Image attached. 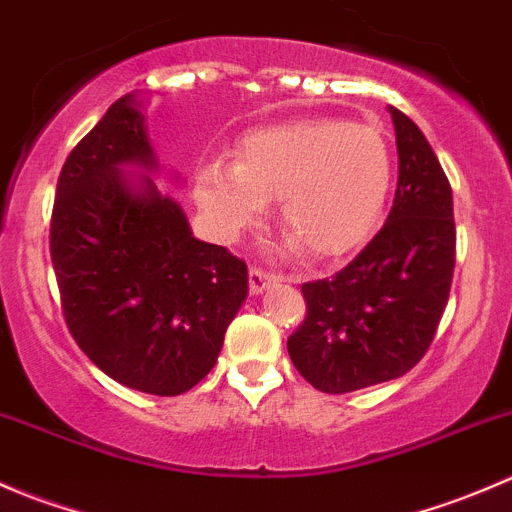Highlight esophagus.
I'll return each instance as SVG.
<instances>
[{
    "label": "esophagus",
    "mask_w": 512,
    "mask_h": 512,
    "mask_svg": "<svg viewBox=\"0 0 512 512\" xmlns=\"http://www.w3.org/2000/svg\"><path fill=\"white\" fill-rule=\"evenodd\" d=\"M272 282H277V277L272 275V272L260 270V267H250V294L252 297H257V294L265 292Z\"/></svg>",
    "instance_id": "1"
}]
</instances>
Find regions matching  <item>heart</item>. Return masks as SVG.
<instances>
[{
	"instance_id": "heart-1",
	"label": "heart",
	"mask_w": 512,
	"mask_h": 512,
	"mask_svg": "<svg viewBox=\"0 0 512 512\" xmlns=\"http://www.w3.org/2000/svg\"><path fill=\"white\" fill-rule=\"evenodd\" d=\"M394 178L389 146L371 126L307 118L255 128L235 163L195 175L193 198L225 242L260 225L280 198V223L314 260L342 257L371 235Z\"/></svg>"
}]
</instances>
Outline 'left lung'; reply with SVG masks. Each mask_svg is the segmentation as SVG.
Wrapping results in <instances>:
<instances>
[{"mask_svg":"<svg viewBox=\"0 0 512 512\" xmlns=\"http://www.w3.org/2000/svg\"><path fill=\"white\" fill-rule=\"evenodd\" d=\"M389 113L399 151L389 218L332 280L302 285L307 319L287 339L292 364L324 394H349L414 369L451 292V185L421 128L399 108Z\"/></svg>","mask_w":512,"mask_h":512,"instance_id":"obj_1","label":"left lung"}]
</instances>
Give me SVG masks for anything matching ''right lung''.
I'll list each match as a JSON object with an SVG mask.
<instances>
[{
	"mask_svg": "<svg viewBox=\"0 0 512 512\" xmlns=\"http://www.w3.org/2000/svg\"><path fill=\"white\" fill-rule=\"evenodd\" d=\"M141 108L138 94L121 96L66 158L51 262L81 352L128 389L178 396L218 361L247 265L193 237L183 208L156 188Z\"/></svg>",
	"mask_w": 512,
	"mask_h": 512,
	"instance_id": "add662e5",
	"label": "right lung"
}]
</instances>
